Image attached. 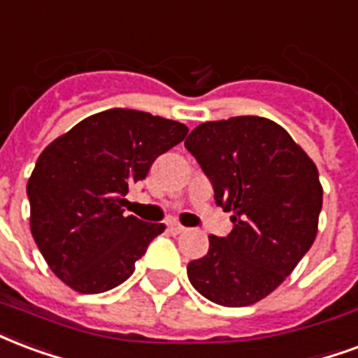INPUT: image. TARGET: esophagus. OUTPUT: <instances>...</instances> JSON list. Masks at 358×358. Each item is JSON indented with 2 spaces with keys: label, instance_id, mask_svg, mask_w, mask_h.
I'll use <instances>...</instances> for the list:
<instances>
[{
  "label": "esophagus",
  "instance_id": "1",
  "mask_svg": "<svg viewBox=\"0 0 358 358\" xmlns=\"http://www.w3.org/2000/svg\"><path fill=\"white\" fill-rule=\"evenodd\" d=\"M166 226H169V231L174 233V235H178V233H184V231H186V227L180 226L178 222H169Z\"/></svg>",
  "mask_w": 358,
  "mask_h": 358
}]
</instances>
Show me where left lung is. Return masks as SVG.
I'll use <instances>...</instances> for the list:
<instances>
[{
    "label": "left lung",
    "instance_id": "8db88e82",
    "mask_svg": "<svg viewBox=\"0 0 358 358\" xmlns=\"http://www.w3.org/2000/svg\"><path fill=\"white\" fill-rule=\"evenodd\" d=\"M184 145L231 213L227 237L187 264L193 288L226 307L250 306L279 287L313 245L322 208L319 171L292 136L256 115L208 121Z\"/></svg>",
    "mask_w": 358,
    "mask_h": 358
}]
</instances>
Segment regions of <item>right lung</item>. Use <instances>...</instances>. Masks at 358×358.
Returning a JSON list of instances; mask_svg holds the SVG:
<instances>
[{
	"label": "right lung",
	"mask_w": 358,
	"mask_h": 358,
	"mask_svg": "<svg viewBox=\"0 0 358 358\" xmlns=\"http://www.w3.org/2000/svg\"><path fill=\"white\" fill-rule=\"evenodd\" d=\"M187 127L113 108L47 145L28 180L30 227L52 273L81 294L125 282L165 224L125 216L129 186L148 176Z\"/></svg>",
	"instance_id": "1"
}]
</instances>
